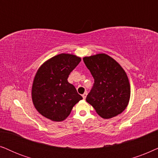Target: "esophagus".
<instances>
[{"instance_id": "esophagus-1", "label": "esophagus", "mask_w": 158, "mask_h": 158, "mask_svg": "<svg viewBox=\"0 0 158 158\" xmlns=\"http://www.w3.org/2000/svg\"><path fill=\"white\" fill-rule=\"evenodd\" d=\"M87 92H85V93H84V94H82V98L85 100V99H86V97H87Z\"/></svg>"}]
</instances>
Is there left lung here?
Here are the masks:
<instances>
[{
	"mask_svg": "<svg viewBox=\"0 0 158 158\" xmlns=\"http://www.w3.org/2000/svg\"><path fill=\"white\" fill-rule=\"evenodd\" d=\"M94 79L86 101L103 118H111L125 110L130 98V85L123 68L108 55L83 58Z\"/></svg>",
	"mask_w": 158,
	"mask_h": 158,
	"instance_id": "obj_1",
	"label": "left lung"
}]
</instances>
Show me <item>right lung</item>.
Wrapping results in <instances>:
<instances>
[{
  "label": "right lung",
  "instance_id": "add662e5",
  "mask_svg": "<svg viewBox=\"0 0 158 158\" xmlns=\"http://www.w3.org/2000/svg\"><path fill=\"white\" fill-rule=\"evenodd\" d=\"M80 61L77 56L61 53L40 67L34 79L31 98L35 108L43 116L53 121H64L75 104L82 100L67 80Z\"/></svg>",
  "mask_w": 158,
  "mask_h": 158
}]
</instances>
